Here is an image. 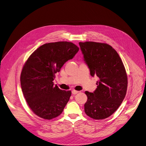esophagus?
<instances>
[{
  "label": "esophagus",
  "mask_w": 146,
  "mask_h": 146,
  "mask_svg": "<svg viewBox=\"0 0 146 146\" xmlns=\"http://www.w3.org/2000/svg\"><path fill=\"white\" fill-rule=\"evenodd\" d=\"M72 94H73V95H76V94H77L78 93H79V91L75 90H73L72 91Z\"/></svg>",
  "instance_id": "esophagus-1"
}]
</instances>
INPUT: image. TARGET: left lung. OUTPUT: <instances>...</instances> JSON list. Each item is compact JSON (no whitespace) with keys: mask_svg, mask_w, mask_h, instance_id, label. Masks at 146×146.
Segmentation results:
<instances>
[{"mask_svg":"<svg viewBox=\"0 0 146 146\" xmlns=\"http://www.w3.org/2000/svg\"><path fill=\"white\" fill-rule=\"evenodd\" d=\"M79 44L90 75L99 78L94 92H85L88 101L85 112L95 119L106 118L117 110L125 96L128 80L124 66L108 44L92 41Z\"/></svg>","mask_w":146,"mask_h":146,"instance_id":"1","label":"left lung"}]
</instances>
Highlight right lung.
Segmentation results:
<instances>
[{
    "label": "right lung",
    "instance_id": "right-lung-1",
    "mask_svg": "<svg viewBox=\"0 0 146 146\" xmlns=\"http://www.w3.org/2000/svg\"><path fill=\"white\" fill-rule=\"evenodd\" d=\"M79 48L72 42L45 44L28 58L21 74V85L25 100L33 112L45 119L62 113L72 94L54 85L55 74L72 59Z\"/></svg>",
    "mask_w": 146,
    "mask_h": 146
}]
</instances>
